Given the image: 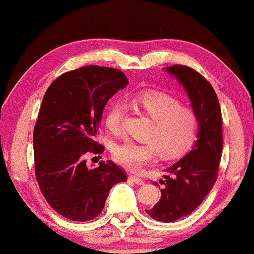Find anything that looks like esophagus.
<instances>
[{
  "instance_id": "esophagus-1",
  "label": "esophagus",
  "mask_w": 254,
  "mask_h": 254,
  "mask_svg": "<svg viewBox=\"0 0 254 254\" xmlns=\"http://www.w3.org/2000/svg\"><path fill=\"white\" fill-rule=\"evenodd\" d=\"M129 178L131 179L132 182L134 183H136V184H138V185H143L144 184V181L140 177H138L137 175H135V174H131L130 176H129Z\"/></svg>"
}]
</instances>
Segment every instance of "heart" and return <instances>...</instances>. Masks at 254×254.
I'll return each mask as SVG.
<instances>
[{"label": "heart", "instance_id": "1", "mask_svg": "<svg viewBox=\"0 0 254 254\" xmlns=\"http://www.w3.org/2000/svg\"><path fill=\"white\" fill-rule=\"evenodd\" d=\"M130 104L153 122L144 136L145 142L127 139L112 147V157L120 165L139 169L154 161L158 153L163 159H175L192 147L200 127L198 117L192 109L160 92L140 93L132 97ZM126 116V104L112 101L104 118L108 129L115 134L122 131Z\"/></svg>", "mask_w": 254, "mask_h": 254}]
</instances>
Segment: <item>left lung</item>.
Returning <instances> with one entry per match:
<instances>
[{"mask_svg":"<svg viewBox=\"0 0 254 254\" xmlns=\"http://www.w3.org/2000/svg\"><path fill=\"white\" fill-rule=\"evenodd\" d=\"M167 71L185 87L200 122L198 138L192 151L168 168L170 175L160 181L165 185L160 201L145 210L154 220L171 222L192 213L217 181L222 151V119L216 92L200 72L182 64L168 67Z\"/></svg>","mask_w":254,"mask_h":254,"instance_id":"8db88e82","label":"left lung"}]
</instances>
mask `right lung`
<instances>
[{
	"label": "right lung",
	"instance_id": "obj_1",
	"mask_svg": "<svg viewBox=\"0 0 254 254\" xmlns=\"http://www.w3.org/2000/svg\"><path fill=\"white\" fill-rule=\"evenodd\" d=\"M127 84L122 70L86 65L62 73L45 93L33 135L35 175L48 203L67 219H94L112 186L127 181L112 161L89 169L84 159L103 153L95 140L103 109Z\"/></svg>",
	"mask_w": 254,
	"mask_h": 254
}]
</instances>
